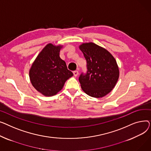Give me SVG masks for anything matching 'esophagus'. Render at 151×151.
<instances>
[{"label":"esophagus","instance_id":"1","mask_svg":"<svg viewBox=\"0 0 151 151\" xmlns=\"http://www.w3.org/2000/svg\"><path fill=\"white\" fill-rule=\"evenodd\" d=\"M73 74H74V76L75 77H77L78 74V70H75V71L73 72Z\"/></svg>","mask_w":151,"mask_h":151}]
</instances>
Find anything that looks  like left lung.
<instances>
[{
	"label": "left lung",
	"instance_id": "obj_1",
	"mask_svg": "<svg viewBox=\"0 0 151 151\" xmlns=\"http://www.w3.org/2000/svg\"><path fill=\"white\" fill-rule=\"evenodd\" d=\"M87 62V73L79 77L82 90L88 95L100 98L109 94L119 76L116 61L110 53L93 42L79 46Z\"/></svg>",
	"mask_w": 151,
	"mask_h": 151
}]
</instances>
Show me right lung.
<instances>
[{"mask_svg":"<svg viewBox=\"0 0 151 151\" xmlns=\"http://www.w3.org/2000/svg\"><path fill=\"white\" fill-rule=\"evenodd\" d=\"M62 47L61 45L47 44L29 70L32 85L44 96L57 94L62 90L67 80L73 76V73L68 69L65 61L60 57Z\"/></svg>","mask_w":151,"mask_h":151,"instance_id":"1","label":"right lung"}]
</instances>
